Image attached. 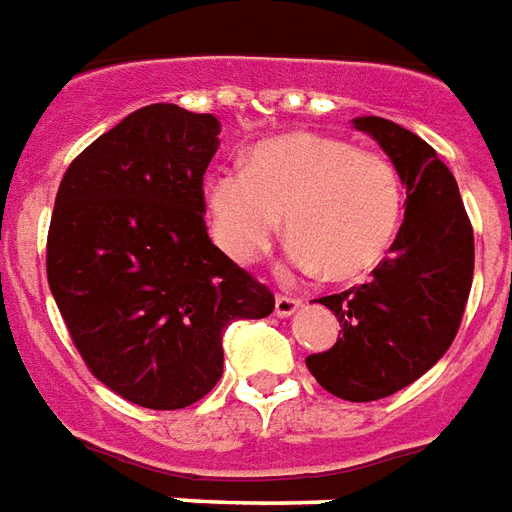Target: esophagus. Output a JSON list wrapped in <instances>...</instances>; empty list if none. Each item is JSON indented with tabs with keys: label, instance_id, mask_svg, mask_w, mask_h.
Here are the masks:
<instances>
[{
	"label": "esophagus",
	"instance_id": "1",
	"mask_svg": "<svg viewBox=\"0 0 512 512\" xmlns=\"http://www.w3.org/2000/svg\"><path fill=\"white\" fill-rule=\"evenodd\" d=\"M298 306H301V298H295V295H276L274 312L279 314V317H290Z\"/></svg>",
	"mask_w": 512,
	"mask_h": 512
}]
</instances>
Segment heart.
I'll use <instances>...</instances> for the list:
<instances>
[{"mask_svg":"<svg viewBox=\"0 0 512 512\" xmlns=\"http://www.w3.org/2000/svg\"><path fill=\"white\" fill-rule=\"evenodd\" d=\"M206 200L214 238L236 263L263 255L285 217L295 266L336 282L380 266L404 217L391 157L317 132L263 140L246 170H219L208 181Z\"/></svg>","mask_w":512,"mask_h":512,"instance_id":"heart-1","label":"heart"}]
</instances>
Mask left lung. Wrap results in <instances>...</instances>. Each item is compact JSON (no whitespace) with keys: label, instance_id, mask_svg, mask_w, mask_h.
<instances>
[{"label":"left lung","instance_id":"1","mask_svg":"<svg viewBox=\"0 0 512 512\" xmlns=\"http://www.w3.org/2000/svg\"><path fill=\"white\" fill-rule=\"evenodd\" d=\"M355 127L399 168L407 211L372 282L320 298L342 336L331 350L309 355L306 369L339 399L377 401L429 372L456 339L475 271V236L453 173L426 140L380 116L355 119Z\"/></svg>","mask_w":512,"mask_h":512}]
</instances>
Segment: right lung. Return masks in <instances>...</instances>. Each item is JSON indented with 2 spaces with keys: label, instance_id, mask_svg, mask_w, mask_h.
<instances>
[{
  "label": "right lung",
  "instance_id": "add662e5",
  "mask_svg": "<svg viewBox=\"0 0 512 512\" xmlns=\"http://www.w3.org/2000/svg\"><path fill=\"white\" fill-rule=\"evenodd\" d=\"M219 121L157 102L64 173L45 271L86 369L121 399L181 410L222 377V331L274 312V293L211 244L203 176Z\"/></svg>",
  "mask_w": 512,
  "mask_h": 512
}]
</instances>
